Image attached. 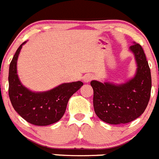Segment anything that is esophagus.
<instances>
[{
	"label": "esophagus",
	"mask_w": 159,
	"mask_h": 159,
	"mask_svg": "<svg viewBox=\"0 0 159 159\" xmlns=\"http://www.w3.org/2000/svg\"><path fill=\"white\" fill-rule=\"evenodd\" d=\"M93 79V75H91V74H85V76L83 77V81H84V82H85V83L89 82V81H92Z\"/></svg>",
	"instance_id": "1"
}]
</instances>
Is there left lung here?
<instances>
[{
  "instance_id": "left-lung-1",
  "label": "left lung",
  "mask_w": 159,
  "mask_h": 159,
  "mask_svg": "<svg viewBox=\"0 0 159 159\" xmlns=\"http://www.w3.org/2000/svg\"><path fill=\"white\" fill-rule=\"evenodd\" d=\"M137 62L135 76L122 85L90 82L93 89V108L97 116L110 124H127L142 115L151 91V70L141 45L130 47Z\"/></svg>"
}]
</instances>
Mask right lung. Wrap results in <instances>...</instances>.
Segmentation results:
<instances>
[{"mask_svg":"<svg viewBox=\"0 0 159 159\" xmlns=\"http://www.w3.org/2000/svg\"><path fill=\"white\" fill-rule=\"evenodd\" d=\"M24 42L16 51L10 62L8 95L12 107L27 122L46 126L58 122L64 115L71 96L83 85L81 81L64 83L43 93H34L24 86L16 73V62Z\"/></svg>","mask_w":159,"mask_h":159,"instance_id":"1","label":"right lung"}]
</instances>
